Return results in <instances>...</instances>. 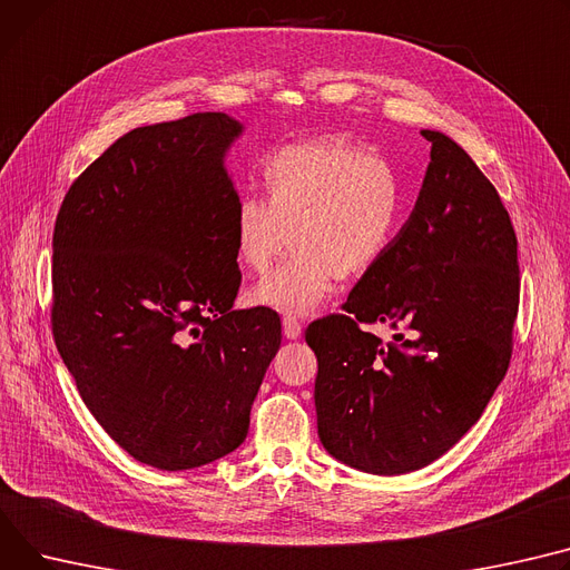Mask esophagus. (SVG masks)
<instances>
[{
	"label": "esophagus",
	"instance_id": "esophagus-1",
	"mask_svg": "<svg viewBox=\"0 0 570 570\" xmlns=\"http://www.w3.org/2000/svg\"><path fill=\"white\" fill-rule=\"evenodd\" d=\"M282 330H284V336H286V338H297L299 332H302V325H299L297 318L284 316V318H282Z\"/></svg>",
	"mask_w": 570,
	"mask_h": 570
}]
</instances>
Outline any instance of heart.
I'll return each instance as SVG.
<instances>
[{
	"instance_id": "b5f03b06",
	"label": "heart",
	"mask_w": 570,
	"mask_h": 570,
	"mask_svg": "<svg viewBox=\"0 0 570 570\" xmlns=\"http://www.w3.org/2000/svg\"><path fill=\"white\" fill-rule=\"evenodd\" d=\"M265 199L247 195L234 215V254L265 273L291 236L293 254L263 277L249 302L307 316L336 277H362L383 258L401 217V180L392 163L344 139L275 148L261 165Z\"/></svg>"
}]
</instances>
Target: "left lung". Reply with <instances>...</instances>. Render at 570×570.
<instances>
[{
  "label": "left lung",
  "instance_id": "8db88e82",
  "mask_svg": "<svg viewBox=\"0 0 570 570\" xmlns=\"http://www.w3.org/2000/svg\"><path fill=\"white\" fill-rule=\"evenodd\" d=\"M422 193L344 314L314 321L318 435L371 474L420 470L481 416L509 368L520 302L518 240L495 185L435 130ZM397 330L394 342L370 332Z\"/></svg>",
  "mask_w": 570,
  "mask_h": 570
}]
</instances>
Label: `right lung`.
<instances>
[{"label": "right lung", "instance_id": "add662e5", "mask_svg": "<svg viewBox=\"0 0 570 570\" xmlns=\"http://www.w3.org/2000/svg\"><path fill=\"white\" fill-rule=\"evenodd\" d=\"M222 111L126 132L72 180L52 236V334L82 401L139 463L178 472L243 444L282 344L234 309L238 193Z\"/></svg>", "mask_w": 570, "mask_h": 570}]
</instances>
